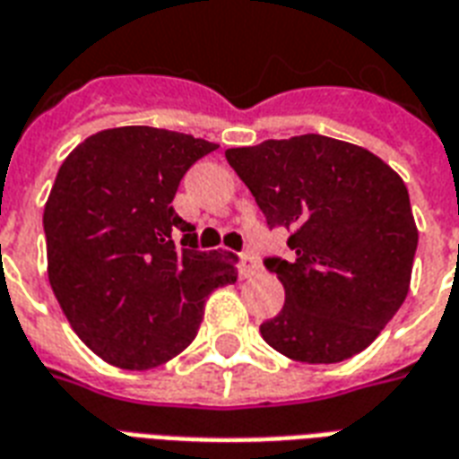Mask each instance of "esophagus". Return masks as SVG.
I'll return each instance as SVG.
<instances>
[{"label": "esophagus", "mask_w": 459, "mask_h": 459, "mask_svg": "<svg viewBox=\"0 0 459 459\" xmlns=\"http://www.w3.org/2000/svg\"><path fill=\"white\" fill-rule=\"evenodd\" d=\"M260 262H257V257H255L253 253L240 255V274H243V279H250V276L260 274Z\"/></svg>", "instance_id": "34e87169"}]
</instances>
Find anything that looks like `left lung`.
Segmentation results:
<instances>
[{
    "mask_svg": "<svg viewBox=\"0 0 459 459\" xmlns=\"http://www.w3.org/2000/svg\"><path fill=\"white\" fill-rule=\"evenodd\" d=\"M269 229L289 230V257H264L284 284L264 342L300 363L363 351L409 293L416 233L402 178L376 153L323 134L229 149Z\"/></svg>",
    "mask_w": 459,
    "mask_h": 459,
    "instance_id": "obj_1",
    "label": "left lung"
}]
</instances>
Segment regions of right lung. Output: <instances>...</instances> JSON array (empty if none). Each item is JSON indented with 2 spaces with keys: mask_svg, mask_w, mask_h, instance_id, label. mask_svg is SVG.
<instances>
[{
  "mask_svg": "<svg viewBox=\"0 0 459 459\" xmlns=\"http://www.w3.org/2000/svg\"><path fill=\"white\" fill-rule=\"evenodd\" d=\"M219 146L115 127L66 156L45 204L48 276L66 320L103 361L146 370L197 337L204 300L238 279L233 253L197 250L175 214L183 175Z\"/></svg>",
  "mask_w": 459,
  "mask_h": 459,
  "instance_id": "obj_1",
  "label": "right lung"
}]
</instances>
